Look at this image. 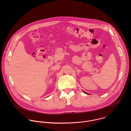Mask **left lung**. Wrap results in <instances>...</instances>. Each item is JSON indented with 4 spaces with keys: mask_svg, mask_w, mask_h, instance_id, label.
I'll return each mask as SVG.
<instances>
[{
    "mask_svg": "<svg viewBox=\"0 0 131 131\" xmlns=\"http://www.w3.org/2000/svg\"><path fill=\"white\" fill-rule=\"evenodd\" d=\"M83 91V92H84L85 93L87 94H89V93H87V92H85V91Z\"/></svg>",
    "mask_w": 131,
    "mask_h": 131,
    "instance_id": "left-lung-1",
    "label": "left lung"
}]
</instances>
